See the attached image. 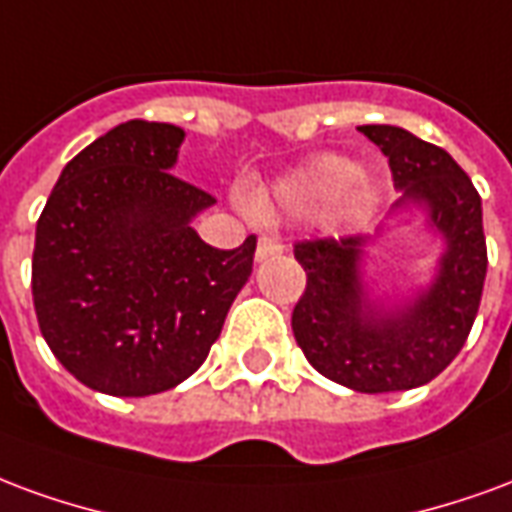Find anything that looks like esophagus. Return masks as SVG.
I'll use <instances>...</instances> for the list:
<instances>
[{"instance_id":"34e87169","label":"esophagus","mask_w":512,"mask_h":512,"mask_svg":"<svg viewBox=\"0 0 512 512\" xmlns=\"http://www.w3.org/2000/svg\"><path fill=\"white\" fill-rule=\"evenodd\" d=\"M283 253V242L278 237H272V234H264L256 245V261L272 259V256H281Z\"/></svg>"}]
</instances>
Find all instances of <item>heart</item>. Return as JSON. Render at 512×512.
<instances>
[{
  "instance_id": "obj_1",
  "label": "heart",
  "mask_w": 512,
  "mask_h": 512,
  "mask_svg": "<svg viewBox=\"0 0 512 512\" xmlns=\"http://www.w3.org/2000/svg\"><path fill=\"white\" fill-rule=\"evenodd\" d=\"M379 182L360 174V166L343 155H316L302 166L275 179L270 188L248 193V210L261 220L316 218L322 215L333 226H357L379 204Z\"/></svg>"
}]
</instances>
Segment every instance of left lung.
Wrapping results in <instances>:
<instances>
[{
	"instance_id": "1",
	"label": "left lung",
	"mask_w": 512,
	"mask_h": 512,
	"mask_svg": "<svg viewBox=\"0 0 512 512\" xmlns=\"http://www.w3.org/2000/svg\"><path fill=\"white\" fill-rule=\"evenodd\" d=\"M390 160L393 215L423 210L445 251L434 281L401 300L368 294L365 251L376 237L311 240L294 245L308 275L294 305L292 330L308 363L357 393H395L428 384L453 363L475 324L486 281L483 207L472 179L445 149L395 125L357 128Z\"/></svg>"
}]
</instances>
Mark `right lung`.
I'll return each mask as SVG.
<instances>
[{
	"label": "right lung",
	"mask_w": 512,
	"mask_h": 512,
	"mask_svg": "<svg viewBox=\"0 0 512 512\" xmlns=\"http://www.w3.org/2000/svg\"><path fill=\"white\" fill-rule=\"evenodd\" d=\"M182 141L177 125L122 122L67 163L37 220L40 333L98 393L141 398L196 374L251 278L253 234L218 251L190 226L215 199L171 174Z\"/></svg>",
	"instance_id": "add662e5"
}]
</instances>
